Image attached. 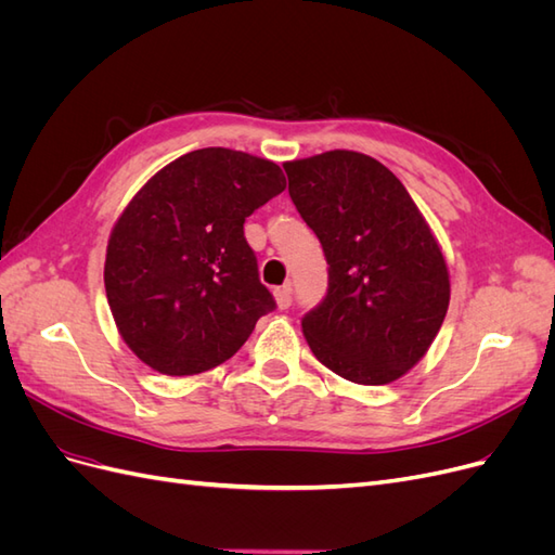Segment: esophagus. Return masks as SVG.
Returning <instances> with one entry per match:
<instances>
[{"label": "esophagus", "mask_w": 555, "mask_h": 555, "mask_svg": "<svg viewBox=\"0 0 555 555\" xmlns=\"http://www.w3.org/2000/svg\"><path fill=\"white\" fill-rule=\"evenodd\" d=\"M273 296H275V304H278L280 310H287L292 306V287H289V284H284V287H278L273 292Z\"/></svg>", "instance_id": "esophagus-1"}]
</instances>
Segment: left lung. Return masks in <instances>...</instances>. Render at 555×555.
<instances>
[{
    "mask_svg": "<svg viewBox=\"0 0 555 555\" xmlns=\"http://www.w3.org/2000/svg\"><path fill=\"white\" fill-rule=\"evenodd\" d=\"M289 196L317 233L328 292L300 326L317 361L354 384H389L424 359L449 308L438 238L377 159L331 150L284 164Z\"/></svg>",
    "mask_w": 555,
    "mask_h": 555,
    "instance_id": "1",
    "label": "left lung"
}]
</instances>
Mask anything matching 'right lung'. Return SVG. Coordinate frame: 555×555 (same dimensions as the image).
I'll use <instances>...</instances> for the list:
<instances>
[{
	"label": "right lung",
	"instance_id": "add662e5",
	"mask_svg": "<svg viewBox=\"0 0 555 555\" xmlns=\"http://www.w3.org/2000/svg\"><path fill=\"white\" fill-rule=\"evenodd\" d=\"M284 188L275 162L204 147L133 194L111 231L104 284L117 331L145 365L171 377L210 371L275 308L243 224Z\"/></svg>",
	"mask_w": 555,
	"mask_h": 555
}]
</instances>
